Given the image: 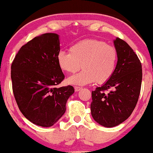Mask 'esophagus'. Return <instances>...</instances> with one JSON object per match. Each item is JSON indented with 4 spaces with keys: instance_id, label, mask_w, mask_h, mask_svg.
Segmentation results:
<instances>
[{
    "instance_id": "34e87169",
    "label": "esophagus",
    "mask_w": 153,
    "mask_h": 153,
    "mask_svg": "<svg viewBox=\"0 0 153 153\" xmlns=\"http://www.w3.org/2000/svg\"><path fill=\"white\" fill-rule=\"evenodd\" d=\"M74 89L76 92H78V91H79L80 90H82V88H80V87H78V86H75Z\"/></svg>"
}]
</instances>
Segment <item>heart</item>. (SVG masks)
<instances>
[{
	"mask_svg": "<svg viewBox=\"0 0 153 153\" xmlns=\"http://www.w3.org/2000/svg\"><path fill=\"white\" fill-rule=\"evenodd\" d=\"M59 68L68 74L83 70L69 77L68 82L86 85L96 81L102 84L111 78L116 69L117 52L112 46L96 39H84L74 44L69 52L60 51L57 56Z\"/></svg>",
	"mask_w": 153,
	"mask_h": 153,
	"instance_id": "1",
	"label": "heart"
}]
</instances>
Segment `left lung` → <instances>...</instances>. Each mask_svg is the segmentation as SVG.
<instances>
[{"label":"left lung","mask_w":153,"mask_h":153,"mask_svg":"<svg viewBox=\"0 0 153 153\" xmlns=\"http://www.w3.org/2000/svg\"><path fill=\"white\" fill-rule=\"evenodd\" d=\"M117 52L116 69L111 78L92 91L90 105L93 120L103 127L112 128L124 122L134 111L140 93L142 64L125 41L116 38ZM111 89L109 94L104 90Z\"/></svg>","instance_id":"8db88e82"}]
</instances>
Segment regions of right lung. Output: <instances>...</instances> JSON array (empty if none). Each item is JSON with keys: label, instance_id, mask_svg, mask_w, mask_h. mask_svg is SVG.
<instances>
[{"label": "right lung", "instance_id": "right-lung-1", "mask_svg": "<svg viewBox=\"0 0 153 153\" xmlns=\"http://www.w3.org/2000/svg\"><path fill=\"white\" fill-rule=\"evenodd\" d=\"M59 35L35 37L20 48L11 67L14 98L22 114L36 126L51 127L65 114L74 93L72 86L57 88L65 78L57 62Z\"/></svg>", "mask_w": 153, "mask_h": 153}]
</instances>
